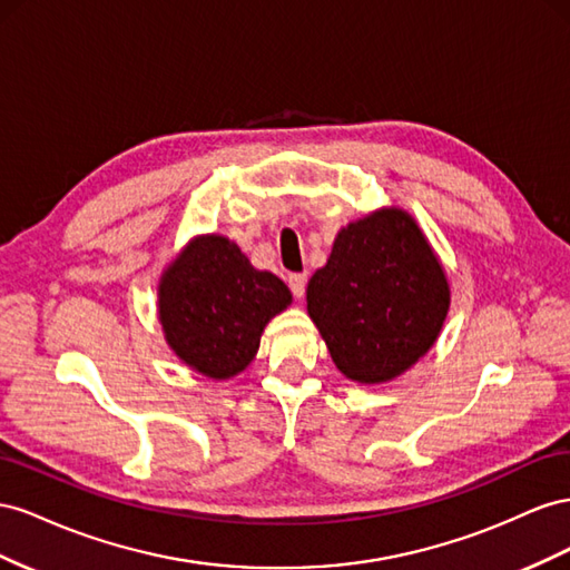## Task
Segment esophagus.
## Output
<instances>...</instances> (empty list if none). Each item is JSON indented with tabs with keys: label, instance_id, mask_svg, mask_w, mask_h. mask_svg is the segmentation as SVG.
<instances>
[{
	"label": "esophagus",
	"instance_id": "1",
	"mask_svg": "<svg viewBox=\"0 0 570 570\" xmlns=\"http://www.w3.org/2000/svg\"><path fill=\"white\" fill-rule=\"evenodd\" d=\"M305 284H307V274H291L288 276V286H291V294L296 298L305 296Z\"/></svg>",
	"mask_w": 570,
	"mask_h": 570
}]
</instances>
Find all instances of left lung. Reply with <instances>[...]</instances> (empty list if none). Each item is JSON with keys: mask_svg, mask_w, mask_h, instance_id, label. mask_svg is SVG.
Wrapping results in <instances>:
<instances>
[{"mask_svg": "<svg viewBox=\"0 0 570 570\" xmlns=\"http://www.w3.org/2000/svg\"><path fill=\"white\" fill-rule=\"evenodd\" d=\"M449 311V284L413 217L382 209L341 229L327 265L307 282V313L332 361L380 384L425 355Z\"/></svg>", "mask_w": 570, "mask_h": 570, "instance_id": "left-lung-1", "label": "left lung"}]
</instances>
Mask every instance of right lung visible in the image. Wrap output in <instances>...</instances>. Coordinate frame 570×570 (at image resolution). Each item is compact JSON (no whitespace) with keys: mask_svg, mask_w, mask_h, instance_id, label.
<instances>
[{"mask_svg":"<svg viewBox=\"0 0 570 570\" xmlns=\"http://www.w3.org/2000/svg\"><path fill=\"white\" fill-rule=\"evenodd\" d=\"M288 303L291 291L279 276L255 269L224 236L193 240L159 284V322L169 346L213 380L246 370L265 324Z\"/></svg>","mask_w":570,"mask_h":570,"instance_id":"1","label":"right lung"}]
</instances>
